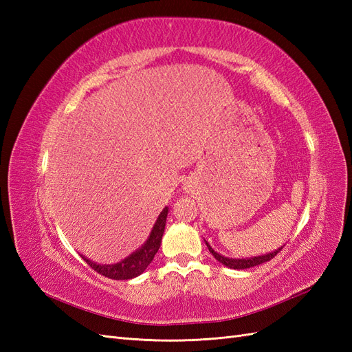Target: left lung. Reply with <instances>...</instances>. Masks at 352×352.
Returning a JSON list of instances; mask_svg holds the SVG:
<instances>
[{
    "instance_id": "1",
    "label": "left lung",
    "mask_w": 352,
    "mask_h": 352,
    "mask_svg": "<svg viewBox=\"0 0 352 352\" xmlns=\"http://www.w3.org/2000/svg\"><path fill=\"white\" fill-rule=\"evenodd\" d=\"M206 243L208 247V251L212 254V257H214L217 261H220L223 265H226V267L236 269V270L250 269V267H254V265H258V264H263L265 261H270L274 257V255H278V252L282 250V247H280L278 250H274L273 252L264 254V255H257V257H250V258H230V257H226V255H221L217 251L212 250L208 245V242H206Z\"/></svg>"
}]
</instances>
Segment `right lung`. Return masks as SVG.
I'll list each match as a JSON object with an SVG mask.
<instances>
[{
  "label": "right lung",
  "instance_id": "obj_1",
  "mask_svg": "<svg viewBox=\"0 0 352 352\" xmlns=\"http://www.w3.org/2000/svg\"><path fill=\"white\" fill-rule=\"evenodd\" d=\"M167 212H168V208L164 207V210L160 212V216H158L146 242L140 250L132 252L129 257H126L124 260L116 263V264H97V263L91 261L89 258L83 257V255H82V258L87 261L88 265H91L95 272L105 276V278H110L114 280H127V279L136 278V276L144 273L145 269L154 260V255L157 254V251L160 248V243H162V238H163L164 228H166Z\"/></svg>",
  "mask_w": 352,
  "mask_h": 352
}]
</instances>
